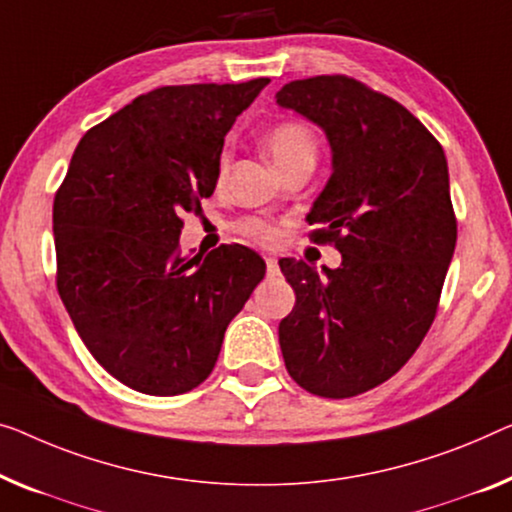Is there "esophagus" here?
Here are the masks:
<instances>
[{"mask_svg":"<svg viewBox=\"0 0 512 512\" xmlns=\"http://www.w3.org/2000/svg\"><path fill=\"white\" fill-rule=\"evenodd\" d=\"M266 273H269V276H278V259L276 257H266Z\"/></svg>","mask_w":512,"mask_h":512,"instance_id":"1","label":"esophagus"}]
</instances>
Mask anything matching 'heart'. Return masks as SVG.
<instances>
[{
  "label": "heart",
  "mask_w": 512,
  "mask_h": 512,
  "mask_svg": "<svg viewBox=\"0 0 512 512\" xmlns=\"http://www.w3.org/2000/svg\"><path fill=\"white\" fill-rule=\"evenodd\" d=\"M266 149L273 165L282 167L292 163L296 158H315L317 156V140L312 131L301 121H282L266 137ZM223 170H225V158H223ZM246 232H250L257 239L264 241H276L278 239V227L264 225V223H248Z\"/></svg>",
  "instance_id": "b5f03b06"
}]
</instances>
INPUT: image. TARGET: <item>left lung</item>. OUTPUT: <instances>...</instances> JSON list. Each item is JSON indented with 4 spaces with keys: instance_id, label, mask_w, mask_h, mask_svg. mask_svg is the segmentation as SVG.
<instances>
[{
    "instance_id": "8db88e82",
    "label": "left lung",
    "mask_w": 512,
    "mask_h": 512,
    "mask_svg": "<svg viewBox=\"0 0 512 512\" xmlns=\"http://www.w3.org/2000/svg\"><path fill=\"white\" fill-rule=\"evenodd\" d=\"M276 103L322 128L331 177L305 216L338 269L280 259L296 303L278 326L287 372L322 398L391 379L430 329L457 225L441 144L407 108L345 75L282 87Z\"/></svg>"
}]
</instances>
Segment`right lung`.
<instances>
[{
  "mask_svg": "<svg viewBox=\"0 0 512 512\" xmlns=\"http://www.w3.org/2000/svg\"><path fill=\"white\" fill-rule=\"evenodd\" d=\"M269 78L160 87L85 133L52 209L57 289L114 379L147 395L200 386L264 278L246 246L181 255L183 213L220 174L225 135Z\"/></svg>",
  "mask_w": 512,
  "mask_h": 512,
  "instance_id": "obj_1",
  "label": "right lung"
}]
</instances>
